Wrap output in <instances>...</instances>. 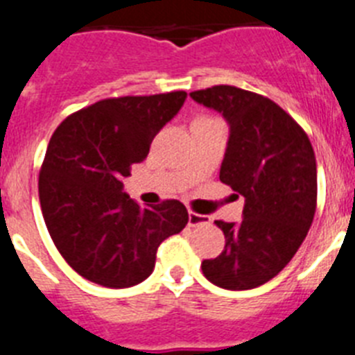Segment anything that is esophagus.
Returning a JSON list of instances; mask_svg holds the SVG:
<instances>
[{"instance_id":"esophagus-1","label":"esophagus","mask_w":355,"mask_h":355,"mask_svg":"<svg viewBox=\"0 0 355 355\" xmlns=\"http://www.w3.org/2000/svg\"><path fill=\"white\" fill-rule=\"evenodd\" d=\"M211 222V218L206 215H200V213H196V211H188V225L190 227H196V225H206Z\"/></svg>"}]
</instances>
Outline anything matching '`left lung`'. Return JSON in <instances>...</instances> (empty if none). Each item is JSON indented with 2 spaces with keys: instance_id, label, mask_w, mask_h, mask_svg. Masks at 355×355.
Segmentation results:
<instances>
[{
  "instance_id": "left-lung-1",
  "label": "left lung",
  "mask_w": 355,
  "mask_h": 355,
  "mask_svg": "<svg viewBox=\"0 0 355 355\" xmlns=\"http://www.w3.org/2000/svg\"><path fill=\"white\" fill-rule=\"evenodd\" d=\"M190 96L229 122L220 181L245 197L243 220H216L225 247L200 263L225 290L261 286L302 245L316 211V159L300 124L261 94L215 85Z\"/></svg>"
}]
</instances>
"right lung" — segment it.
I'll list each match as a JSON object with an SVG mask.
<instances>
[{
  "mask_svg": "<svg viewBox=\"0 0 355 355\" xmlns=\"http://www.w3.org/2000/svg\"><path fill=\"white\" fill-rule=\"evenodd\" d=\"M187 99L184 90L108 97L60 122L39 174L44 222L62 258L92 283L130 288L155 268L156 250L183 231L188 211L175 199L142 208L122 181Z\"/></svg>",
  "mask_w": 355,
  "mask_h": 355,
  "instance_id": "obj_1",
  "label": "right lung"
}]
</instances>
